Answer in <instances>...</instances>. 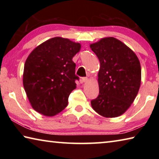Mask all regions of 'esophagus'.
<instances>
[{
	"mask_svg": "<svg viewBox=\"0 0 159 159\" xmlns=\"http://www.w3.org/2000/svg\"><path fill=\"white\" fill-rule=\"evenodd\" d=\"M88 78H85V77H83V78H81V79H80V83H85L88 81Z\"/></svg>",
	"mask_w": 159,
	"mask_h": 159,
	"instance_id": "esophagus-1",
	"label": "esophagus"
}]
</instances>
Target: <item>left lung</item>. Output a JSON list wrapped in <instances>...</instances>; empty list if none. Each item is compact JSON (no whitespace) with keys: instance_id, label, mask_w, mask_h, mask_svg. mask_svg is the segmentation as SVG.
Segmentation results:
<instances>
[{"instance_id":"left-lung-1","label":"left lung","mask_w":159,"mask_h":159,"mask_svg":"<svg viewBox=\"0 0 159 159\" xmlns=\"http://www.w3.org/2000/svg\"><path fill=\"white\" fill-rule=\"evenodd\" d=\"M100 62L99 93L91 106L106 118L119 116L135 99L141 84V66L133 50L114 37L90 45Z\"/></svg>"}]
</instances>
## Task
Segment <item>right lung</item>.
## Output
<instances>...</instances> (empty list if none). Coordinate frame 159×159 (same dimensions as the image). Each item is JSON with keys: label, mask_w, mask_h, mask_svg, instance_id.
Here are the masks:
<instances>
[{"label": "right lung", "mask_w": 159, "mask_h": 159, "mask_svg": "<svg viewBox=\"0 0 159 159\" xmlns=\"http://www.w3.org/2000/svg\"><path fill=\"white\" fill-rule=\"evenodd\" d=\"M79 43L55 37L43 43L26 59L23 85L31 107L46 116L59 114L68 104L76 88L75 64L72 59L80 50Z\"/></svg>", "instance_id": "right-lung-1"}]
</instances>
